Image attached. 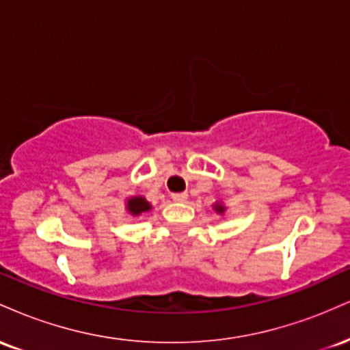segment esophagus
<instances>
[{"instance_id": "obj_1", "label": "esophagus", "mask_w": 350, "mask_h": 350, "mask_svg": "<svg viewBox=\"0 0 350 350\" xmlns=\"http://www.w3.org/2000/svg\"><path fill=\"white\" fill-rule=\"evenodd\" d=\"M171 198H172V200H174V202H184V200L187 199V194H186V192H179V194H172Z\"/></svg>"}]
</instances>
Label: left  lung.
<instances>
[{
    "instance_id": "left-lung-1",
    "label": "left lung",
    "mask_w": 350,
    "mask_h": 350,
    "mask_svg": "<svg viewBox=\"0 0 350 350\" xmlns=\"http://www.w3.org/2000/svg\"><path fill=\"white\" fill-rule=\"evenodd\" d=\"M214 211L217 212V214H224V212H226V206H224V204H220V202H215L214 204Z\"/></svg>"
}]
</instances>
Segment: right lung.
<instances>
[{"mask_svg": "<svg viewBox=\"0 0 350 350\" xmlns=\"http://www.w3.org/2000/svg\"><path fill=\"white\" fill-rule=\"evenodd\" d=\"M150 208H151V204L144 198H142V196H133V198L126 200V211L133 217L143 214V212H148Z\"/></svg>", "mask_w": 350, "mask_h": 350, "instance_id": "1", "label": "right lung"}]
</instances>
